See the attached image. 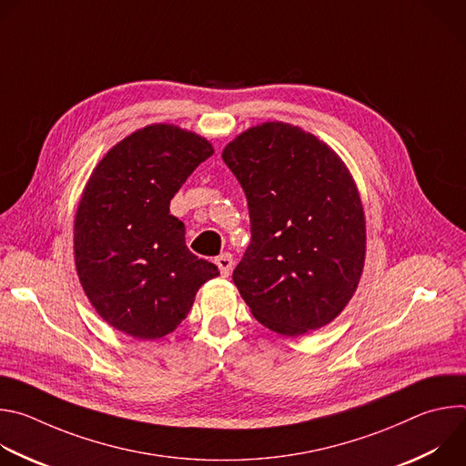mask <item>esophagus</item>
I'll return each mask as SVG.
<instances>
[{"label":"esophagus","instance_id":"obj_1","mask_svg":"<svg viewBox=\"0 0 466 466\" xmlns=\"http://www.w3.org/2000/svg\"><path fill=\"white\" fill-rule=\"evenodd\" d=\"M216 265H218L219 271H221V277H228V275H230V271H232V265H234L232 254L225 252V254L218 256V258H216Z\"/></svg>","mask_w":466,"mask_h":466}]
</instances>
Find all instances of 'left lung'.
<instances>
[{
  "mask_svg": "<svg viewBox=\"0 0 466 466\" xmlns=\"http://www.w3.org/2000/svg\"><path fill=\"white\" fill-rule=\"evenodd\" d=\"M248 205L232 280L256 320L299 338L334 320L365 265V214L345 162L300 127L268 121L223 149Z\"/></svg>",
  "mask_w": 466,
  "mask_h": 466,
  "instance_id": "left-lung-1",
  "label": "left lung"
}]
</instances>
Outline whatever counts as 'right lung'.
<instances>
[{
    "label": "right lung",
    "mask_w": 466,
    "mask_h": 466,
    "mask_svg": "<svg viewBox=\"0 0 466 466\" xmlns=\"http://www.w3.org/2000/svg\"><path fill=\"white\" fill-rule=\"evenodd\" d=\"M212 144L155 123L116 144L90 175L74 225L76 268L96 311L137 339H160L186 319L195 295L219 275L186 247L169 203Z\"/></svg>",
    "instance_id": "obj_1"
}]
</instances>
